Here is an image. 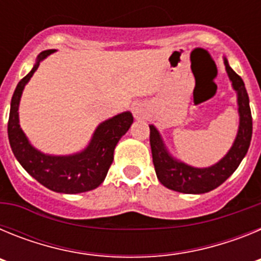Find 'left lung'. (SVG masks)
<instances>
[{
  "mask_svg": "<svg viewBox=\"0 0 261 261\" xmlns=\"http://www.w3.org/2000/svg\"><path fill=\"white\" fill-rule=\"evenodd\" d=\"M223 64L232 89L237 93L239 126L231 147L218 162L209 167H195L184 163L170 153L158 129L153 124L149 125L151 154L156 177L168 190L191 195H200L213 191L238 168L242 159L247 154L252 137L250 99L243 80L230 68L226 57H223Z\"/></svg>",
  "mask_w": 261,
  "mask_h": 261,
  "instance_id": "1",
  "label": "left lung"
}]
</instances>
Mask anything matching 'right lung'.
Segmentation results:
<instances>
[{"label":"right lung","mask_w":261,"mask_h":261,"mask_svg":"<svg viewBox=\"0 0 261 261\" xmlns=\"http://www.w3.org/2000/svg\"><path fill=\"white\" fill-rule=\"evenodd\" d=\"M53 52L56 50H43L36 57L31 71L17 85L10 103L9 142L20 166L39 183L53 192L74 195L95 190L105 181L108 168L114 161L115 147L132 125L133 116L129 111H125L105 120L96 126L87 146L78 153L53 155L38 150L20 128L18 110L26 85L38 70L40 62Z\"/></svg>","instance_id":"add662e5"}]
</instances>
